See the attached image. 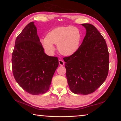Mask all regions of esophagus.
<instances>
[{
	"mask_svg": "<svg viewBox=\"0 0 121 121\" xmlns=\"http://www.w3.org/2000/svg\"><path fill=\"white\" fill-rule=\"evenodd\" d=\"M59 63L60 65H63L65 64V62L62 60H59Z\"/></svg>",
	"mask_w": 121,
	"mask_h": 121,
	"instance_id": "obj_1",
	"label": "esophagus"
}]
</instances>
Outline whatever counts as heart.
<instances>
[{
    "instance_id": "heart-1",
    "label": "heart",
    "mask_w": 121,
    "mask_h": 121,
    "mask_svg": "<svg viewBox=\"0 0 121 121\" xmlns=\"http://www.w3.org/2000/svg\"><path fill=\"white\" fill-rule=\"evenodd\" d=\"M81 40V34L76 27L60 26L52 29L47 37L40 39L43 46L48 52H53L57 45V49L63 56H70L79 48Z\"/></svg>"
}]
</instances>
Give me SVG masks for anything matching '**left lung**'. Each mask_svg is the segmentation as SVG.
I'll use <instances>...</instances> for the list:
<instances>
[{
	"instance_id": "obj_1",
	"label": "left lung",
	"mask_w": 121,
	"mask_h": 121,
	"mask_svg": "<svg viewBox=\"0 0 121 121\" xmlns=\"http://www.w3.org/2000/svg\"><path fill=\"white\" fill-rule=\"evenodd\" d=\"M82 25L86 30L82 43L74 54L63 60L71 91L86 95L105 81L109 70V52L105 39L95 26Z\"/></svg>"
}]
</instances>
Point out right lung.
<instances>
[{
	"instance_id": "add662e5",
	"label": "right lung",
	"mask_w": 121,
	"mask_h": 121,
	"mask_svg": "<svg viewBox=\"0 0 121 121\" xmlns=\"http://www.w3.org/2000/svg\"><path fill=\"white\" fill-rule=\"evenodd\" d=\"M12 63L16 82L33 95L48 91L59 65L57 57L45 53L33 22L26 25L16 38Z\"/></svg>"
}]
</instances>
